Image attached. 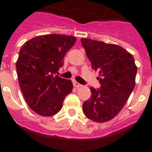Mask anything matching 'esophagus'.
I'll use <instances>...</instances> for the list:
<instances>
[{
  "instance_id": "34e87169",
  "label": "esophagus",
  "mask_w": 152,
  "mask_h": 152,
  "mask_svg": "<svg viewBox=\"0 0 152 152\" xmlns=\"http://www.w3.org/2000/svg\"><path fill=\"white\" fill-rule=\"evenodd\" d=\"M73 86H74V87H76V88H81V87H82V85H81V84H80L79 83H77L76 81H74V82H73Z\"/></svg>"
}]
</instances>
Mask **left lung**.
Segmentation results:
<instances>
[{
  "label": "left lung",
  "mask_w": 152,
  "mask_h": 152,
  "mask_svg": "<svg viewBox=\"0 0 152 152\" xmlns=\"http://www.w3.org/2000/svg\"><path fill=\"white\" fill-rule=\"evenodd\" d=\"M91 63L99 72L100 89L91 88V96L83 104L85 116L95 122L110 121L121 110L135 87L137 67L130 53L115 44L81 39Z\"/></svg>",
  "instance_id": "left-lung-1"
}]
</instances>
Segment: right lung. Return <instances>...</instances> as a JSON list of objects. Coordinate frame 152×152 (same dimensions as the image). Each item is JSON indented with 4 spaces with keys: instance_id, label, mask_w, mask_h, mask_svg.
Wrapping results in <instances>:
<instances>
[{
    "instance_id": "right-lung-1",
    "label": "right lung",
    "mask_w": 152,
    "mask_h": 152,
    "mask_svg": "<svg viewBox=\"0 0 152 152\" xmlns=\"http://www.w3.org/2000/svg\"><path fill=\"white\" fill-rule=\"evenodd\" d=\"M76 41V37L69 35H39L20 49L16 61L18 80L25 101L39 115L50 117L58 113L72 90L70 80L55 74Z\"/></svg>"
}]
</instances>
